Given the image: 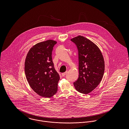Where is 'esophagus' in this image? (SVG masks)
Returning a JSON list of instances; mask_svg holds the SVG:
<instances>
[{
	"label": "esophagus",
	"instance_id": "34e87169",
	"mask_svg": "<svg viewBox=\"0 0 129 129\" xmlns=\"http://www.w3.org/2000/svg\"><path fill=\"white\" fill-rule=\"evenodd\" d=\"M68 73V72H65V73H62V74H61V75H62V76H64L66 75V74Z\"/></svg>",
	"mask_w": 129,
	"mask_h": 129
}]
</instances>
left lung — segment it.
<instances>
[{"mask_svg":"<svg viewBox=\"0 0 129 129\" xmlns=\"http://www.w3.org/2000/svg\"><path fill=\"white\" fill-rule=\"evenodd\" d=\"M78 50V78L74 83L75 89L88 94L100 83L105 70L103 55L99 48L90 40L81 36L71 39Z\"/></svg>","mask_w":129,"mask_h":129,"instance_id":"1","label":"left lung"}]
</instances>
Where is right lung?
Wrapping results in <instances>:
<instances>
[{"label":"right lung","instance_id":"1","mask_svg":"<svg viewBox=\"0 0 129 129\" xmlns=\"http://www.w3.org/2000/svg\"><path fill=\"white\" fill-rule=\"evenodd\" d=\"M56 42L49 40L39 43L30 49L25 62V73L32 89L40 96L50 98L57 91L59 75L52 60Z\"/></svg>","mask_w":129,"mask_h":129}]
</instances>
